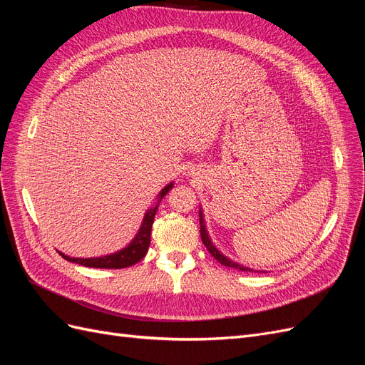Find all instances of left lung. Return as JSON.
<instances>
[{
  "instance_id": "obj_1",
  "label": "left lung",
  "mask_w": 365,
  "mask_h": 365,
  "mask_svg": "<svg viewBox=\"0 0 365 365\" xmlns=\"http://www.w3.org/2000/svg\"><path fill=\"white\" fill-rule=\"evenodd\" d=\"M200 224H201V239H202V244L205 245V248L208 250V252L212 254V256L220 263L224 264V267H228V268H235V269H239V271H248V272H262L259 269H252L250 267H245V264H242L233 259H230L228 256H225V254L220 251L213 242H212V237H210L208 235V230H207V225H205V219H204V213L202 210L200 208ZM264 272V271H263Z\"/></svg>"
}]
</instances>
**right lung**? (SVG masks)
I'll list each match as a JSON object with an SVG mask.
<instances>
[{"label":"right lung","instance_id":"1","mask_svg":"<svg viewBox=\"0 0 365 365\" xmlns=\"http://www.w3.org/2000/svg\"><path fill=\"white\" fill-rule=\"evenodd\" d=\"M173 181L169 182L164 189L160 190L158 196H157V204L148 208L145 216H143L141 225L137 231V235L134 236L129 244L121 248L118 251H114L111 254H106V256H98V257H70L67 254H63L59 251L61 256L68 260L71 263H77L82 264V267L86 268H103V269H121V268H128L132 267V264L138 263L143 257L146 256V252L149 250L150 245V231H152V224H153V217L157 215L158 205L161 202L163 197L169 193V190L173 189Z\"/></svg>","mask_w":365,"mask_h":365}]
</instances>
